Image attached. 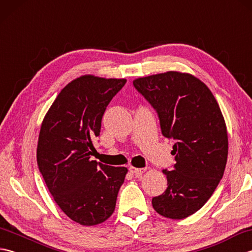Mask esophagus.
Returning <instances> with one entry per match:
<instances>
[{
	"label": "esophagus",
	"instance_id": "34e87169",
	"mask_svg": "<svg viewBox=\"0 0 252 252\" xmlns=\"http://www.w3.org/2000/svg\"><path fill=\"white\" fill-rule=\"evenodd\" d=\"M145 171H146V169H137V168H133V167L130 168V172L136 176L142 175L144 172H145Z\"/></svg>",
	"mask_w": 252,
	"mask_h": 252
}]
</instances>
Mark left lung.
Returning <instances> with one entry per match:
<instances>
[{
    "instance_id": "obj_1",
    "label": "left lung",
    "mask_w": 252,
    "mask_h": 252,
    "mask_svg": "<svg viewBox=\"0 0 252 252\" xmlns=\"http://www.w3.org/2000/svg\"><path fill=\"white\" fill-rule=\"evenodd\" d=\"M133 85L156 110L162 135L175 141L176 163L163 170L168 187L153 198V207L160 216L185 219L208 201L225 170L228 140L221 109L207 85L189 73H159Z\"/></svg>"
}]
</instances>
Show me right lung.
<instances>
[{
	"mask_svg": "<svg viewBox=\"0 0 252 252\" xmlns=\"http://www.w3.org/2000/svg\"><path fill=\"white\" fill-rule=\"evenodd\" d=\"M126 79L82 76L58 94L42 122L36 148L40 172L66 216L96 225L115 211L127 169L91 159L101 118Z\"/></svg>",
	"mask_w": 252,
	"mask_h": 252,
	"instance_id": "right-lung-1",
	"label": "right lung"
}]
</instances>
